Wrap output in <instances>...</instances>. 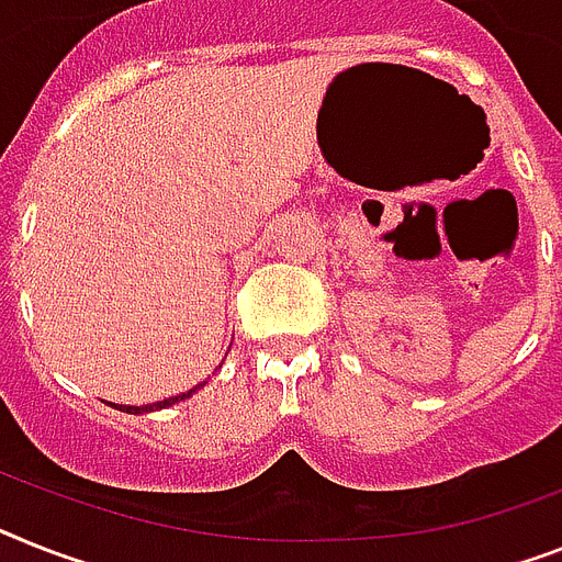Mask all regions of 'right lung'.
Returning <instances> with one entry per match:
<instances>
[{
    "mask_svg": "<svg viewBox=\"0 0 562 562\" xmlns=\"http://www.w3.org/2000/svg\"><path fill=\"white\" fill-rule=\"evenodd\" d=\"M203 384H206V382L194 384L192 391H187V393H178V396H169V398H164V402H155V405H143V407H137V405H111V407H117V411H123V414H151V411H164V407L178 405V402H183V398H189L192 393L201 391Z\"/></svg>",
    "mask_w": 562,
    "mask_h": 562,
    "instance_id": "right-lung-1",
    "label": "right lung"
}]
</instances>
